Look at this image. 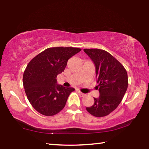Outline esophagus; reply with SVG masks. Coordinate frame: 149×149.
Returning <instances> with one entry per match:
<instances>
[{"mask_svg": "<svg viewBox=\"0 0 149 149\" xmlns=\"http://www.w3.org/2000/svg\"><path fill=\"white\" fill-rule=\"evenodd\" d=\"M78 93H79V95H80L81 97H84L85 95V93H82V92H81L80 91H78Z\"/></svg>", "mask_w": 149, "mask_h": 149, "instance_id": "obj_1", "label": "esophagus"}]
</instances>
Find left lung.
<instances>
[{"label": "left lung", "mask_w": 149, "mask_h": 149, "mask_svg": "<svg viewBox=\"0 0 149 149\" xmlns=\"http://www.w3.org/2000/svg\"><path fill=\"white\" fill-rule=\"evenodd\" d=\"M95 66L100 96L87 107L88 113L96 117H105L117 109L128 86L127 73L123 65L107 51L84 49Z\"/></svg>", "instance_id": "left-lung-1"}]
</instances>
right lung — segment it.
<instances>
[{"label":"right lung","mask_w":149,"mask_h":149,"mask_svg":"<svg viewBox=\"0 0 149 149\" xmlns=\"http://www.w3.org/2000/svg\"><path fill=\"white\" fill-rule=\"evenodd\" d=\"M80 48L56 47L46 49L32 59L23 75L26 94L34 109L45 116H53L64 109L72 87L57 84V76L64 72L68 59Z\"/></svg>","instance_id":"right-lung-1"}]
</instances>
